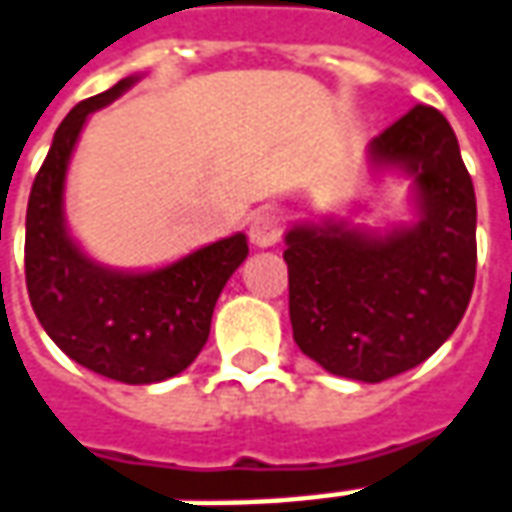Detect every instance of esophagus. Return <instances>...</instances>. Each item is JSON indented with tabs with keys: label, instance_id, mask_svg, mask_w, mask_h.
Masks as SVG:
<instances>
[{
	"label": "esophagus",
	"instance_id": "34e87169",
	"mask_svg": "<svg viewBox=\"0 0 512 512\" xmlns=\"http://www.w3.org/2000/svg\"><path fill=\"white\" fill-rule=\"evenodd\" d=\"M282 235V221L277 213H271V210H260L255 213V219L249 224V241L260 249H266V246H274L280 241Z\"/></svg>",
	"mask_w": 512,
	"mask_h": 512
}]
</instances>
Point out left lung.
Returning <instances> with one entry per match:
<instances>
[{"label":"left lung","instance_id":"1","mask_svg":"<svg viewBox=\"0 0 512 512\" xmlns=\"http://www.w3.org/2000/svg\"><path fill=\"white\" fill-rule=\"evenodd\" d=\"M374 169L413 177L418 221L380 232L346 221L285 232L293 341L330 374L382 382L416 368L466 313L477 274V199L455 130L416 105L371 146Z\"/></svg>","mask_w":512,"mask_h":512}]
</instances>
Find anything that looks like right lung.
Listing matches in <instances>:
<instances>
[{"instance_id":"right-lung-1","label":"right lung","mask_w":512,"mask_h":512,"mask_svg":"<svg viewBox=\"0 0 512 512\" xmlns=\"http://www.w3.org/2000/svg\"><path fill=\"white\" fill-rule=\"evenodd\" d=\"M135 80L80 102L57 127L27 202L24 274L41 327L71 360L110 380L149 385L177 377L202 352L216 299L249 246L235 232L155 271H113L74 244L63 216L71 152L88 116Z\"/></svg>"}]
</instances>
